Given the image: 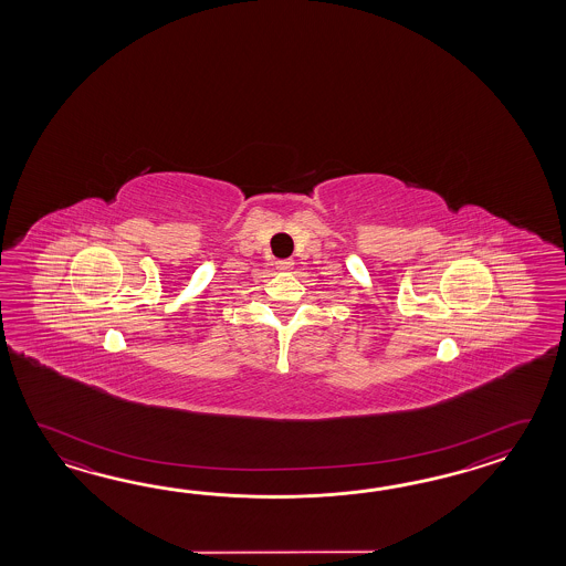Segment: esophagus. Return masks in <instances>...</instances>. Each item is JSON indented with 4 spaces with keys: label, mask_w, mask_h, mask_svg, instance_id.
<instances>
[{
    "label": "esophagus",
    "mask_w": 566,
    "mask_h": 566,
    "mask_svg": "<svg viewBox=\"0 0 566 566\" xmlns=\"http://www.w3.org/2000/svg\"><path fill=\"white\" fill-rule=\"evenodd\" d=\"M275 265H277L279 271H289L293 266V261L291 259H281Z\"/></svg>",
    "instance_id": "esophagus-1"
}]
</instances>
